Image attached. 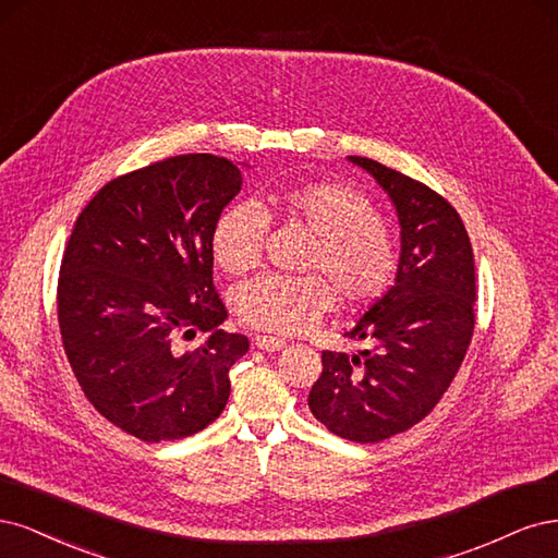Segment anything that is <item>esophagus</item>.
<instances>
[{
    "instance_id": "1",
    "label": "esophagus",
    "mask_w": 558,
    "mask_h": 558,
    "mask_svg": "<svg viewBox=\"0 0 558 558\" xmlns=\"http://www.w3.org/2000/svg\"><path fill=\"white\" fill-rule=\"evenodd\" d=\"M255 348L266 350V352H276V350L284 348V340L276 338V336H257L255 338Z\"/></svg>"
}]
</instances>
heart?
<instances>
[{
    "instance_id": "b5f03b06",
    "label": "heart",
    "mask_w": 558,
    "mask_h": 558,
    "mask_svg": "<svg viewBox=\"0 0 558 558\" xmlns=\"http://www.w3.org/2000/svg\"><path fill=\"white\" fill-rule=\"evenodd\" d=\"M271 206L313 233L303 268L311 276H259L233 294L243 325L278 336L308 331L333 311L383 299L399 274V241L375 206L348 185L317 181L280 190ZM266 218L253 204H233L213 227L210 247L220 268L243 276L262 262Z\"/></svg>"
}]
</instances>
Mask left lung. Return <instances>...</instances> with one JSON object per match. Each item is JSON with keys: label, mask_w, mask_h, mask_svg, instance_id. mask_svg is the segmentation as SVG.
Listing matches in <instances>:
<instances>
[{"label": "left lung", "mask_w": 558, "mask_h": 558, "mask_svg": "<svg viewBox=\"0 0 558 558\" xmlns=\"http://www.w3.org/2000/svg\"><path fill=\"white\" fill-rule=\"evenodd\" d=\"M350 159L397 206L401 262L389 292L343 333L371 348L354 356L322 352L308 405L331 434L380 442L422 422L459 373L475 327V262L445 196L375 159Z\"/></svg>", "instance_id": "obj_1"}]
</instances>
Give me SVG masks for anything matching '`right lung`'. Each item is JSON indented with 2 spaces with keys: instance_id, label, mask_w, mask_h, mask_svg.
<instances>
[{
  "instance_id": "add662e5",
  "label": "right lung",
  "mask_w": 558,
  "mask_h": 558,
  "mask_svg": "<svg viewBox=\"0 0 558 558\" xmlns=\"http://www.w3.org/2000/svg\"><path fill=\"white\" fill-rule=\"evenodd\" d=\"M227 157L155 161L106 183L78 215L58 278L69 366L101 417L143 442L178 440L220 417L229 368L250 343L213 284V227L241 190ZM210 330L202 349L182 340Z\"/></svg>"
}]
</instances>
